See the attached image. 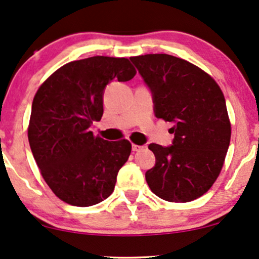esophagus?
<instances>
[{
    "label": "esophagus",
    "mask_w": 259,
    "mask_h": 259,
    "mask_svg": "<svg viewBox=\"0 0 259 259\" xmlns=\"http://www.w3.org/2000/svg\"><path fill=\"white\" fill-rule=\"evenodd\" d=\"M144 148H145L144 145H136V144H133L132 145V151H140V150L144 149Z\"/></svg>",
    "instance_id": "34e87169"
}]
</instances>
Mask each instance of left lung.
<instances>
[{
	"label": "left lung",
	"mask_w": 259,
	"mask_h": 259,
	"mask_svg": "<svg viewBox=\"0 0 259 259\" xmlns=\"http://www.w3.org/2000/svg\"><path fill=\"white\" fill-rule=\"evenodd\" d=\"M130 60L151 91L155 116L174 124L170 146L149 145L156 163L146 183L168 202L197 199L218 179L231 142L225 96L211 76L183 59L148 54Z\"/></svg>",
	"instance_id": "left-lung-1"
}]
</instances>
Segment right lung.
<instances>
[{"mask_svg":"<svg viewBox=\"0 0 259 259\" xmlns=\"http://www.w3.org/2000/svg\"><path fill=\"white\" fill-rule=\"evenodd\" d=\"M135 75L128 59L94 56L66 63L38 89L28 143L41 177L65 203L91 206L113 193L132 145L95 137L90 127L103 115L105 86Z\"/></svg>","mask_w":259,"mask_h":259,"instance_id":"right-lung-1","label":"right lung"}]
</instances>
